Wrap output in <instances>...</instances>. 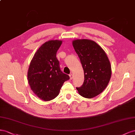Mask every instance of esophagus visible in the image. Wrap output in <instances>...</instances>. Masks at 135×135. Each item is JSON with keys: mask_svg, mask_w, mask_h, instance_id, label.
Returning <instances> with one entry per match:
<instances>
[{"mask_svg": "<svg viewBox=\"0 0 135 135\" xmlns=\"http://www.w3.org/2000/svg\"><path fill=\"white\" fill-rule=\"evenodd\" d=\"M70 80H72L73 79V75H72V74H70Z\"/></svg>", "mask_w": 135, "mask_h": 135, "instance_id": "obj_1", "label": "esophagus"}]
</instances>
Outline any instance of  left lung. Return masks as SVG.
<instances>
[{
    "label": "left lung",
    "instance_id": "8db88e82",
    "mask_svg": "<svg viewBox=\"0 0 135 135\" xmlns=\"http://www.w3.org/2000/svg\"><path fill=\"white\" fill-rule=\"evenodd\" d=\"M72 45L84 70V81L76 88L82 97L92 98L105 89L111 76V67L106 52L93 41H73Z\"/></svg>",
    "mask_w": 135,
    "mask_h": 135
}]
</instances>
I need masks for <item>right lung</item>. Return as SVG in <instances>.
<instances>
[{
  "label": "right lung",
  "instance_id": "right-lung-1",
  "mask_svg": "<svg viewBox=\"0 0 135 135\" xmlns=\"http://www.w3.org/2000/svg\"><path fill=\"white\" fill-rule=\"evenodd\" d=\"M61 44L59 40L46 42L36 51L29 65L28 80L30 88L45 101L56 97L63 83L70 79L60 70L56 56Z\"/></svg>",
  "mask_w": 135,
  "mask_h": 135
}]
</instances>
